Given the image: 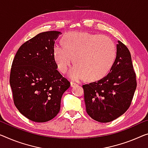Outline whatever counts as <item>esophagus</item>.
Instances as JSON below:
<instances>
[{"mask_svg": "<svg viewBox=\"0 0 148 148\" xmlns=\"http://www.w3.org/2000/svg\"><path fill=\"white\" fill-rule=\"evenodd\" d=\"M70 85H71L72 87H74V86H76L78 85V84L73 82H70Z\"/></svg>", "mask_w": 148, "mask_h": 148, "instance_id": "34e87169", "label": "esophagus"}]
</instances>
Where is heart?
Wrapping results in <instances>:
<instances>
[{
	"mask_svg": "<svg viewBox=\"0 0 148 148\" xmlns=\"http://www.w3.org/2000/svg\"><path fill=\"white\" fill-rule=\"evenodd\" d=\"M63 46L55 45L53 55L57 68L64 74L71 66L70 78L94 82L103 78L115 61L116 47L106 36L88 32H69L62 38Z\"/></svg>",
	"mask_w": 148,
	"mask_h": 148,
	"instance_id": "b5f03b06",
	"label": "heart"
}]
</instances>
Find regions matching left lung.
Returning <instances> with one entry per match:
<instances>
[{
    "mask_svg": "<svg viewBox=\"0 0 148 148\" xmlns=\"http://www.w3.org/2000/svg\"><path fill=\"white\" fill-rule=\"evenodd\" d=\"M136 86L130 52L118 41L110 73L100 80L82 86L87 114L101 123L114 120L130 106Z\"/></svg>",
    "mask_w": 148,
    "mask_h": 148,
    "instance_id": "1",
    "label": "left lung"
}]
</instances>
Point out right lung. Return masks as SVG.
I'll list each match as a JSON object with an SVG mask.
<instances>
[{
    "label": "right lung",
    "mask_w": 148,
    "mask_h": 148,
    "mask_svg": "<svg viewBox=\"0 0 148 148\" xmlns=\"http://www.w3.org/2000/svg\"><path fill=\"white\" fill-rule=\"evenodd\" d=\"M58 31L40 33L18 50L10 74L14 103L26 118L46 122L58 114L70 83L57 70L53 55Z\"/></svg>",
    "instance_id": "1"
}]
</instances>
